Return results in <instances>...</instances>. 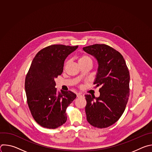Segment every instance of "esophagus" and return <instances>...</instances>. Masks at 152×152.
<instances>
[{"label": "esophagus", "mask_w": 152, "mask_h": 152, "mask_svg": "<svg viewBox=\"0 0 152 152\" xmlns=\"http://www.w3.org/2000/svg\"><path fill=\"white\" fill-rule=\"evenodd\" d=\"M76 95H77V97H79L82 96V94L80 93H77Z\"/></svg>", "instance_id": "34e87169"}]
</instances>
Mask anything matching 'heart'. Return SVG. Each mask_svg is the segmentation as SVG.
Instances as JSON below:
<instances>
[{
  "label": "heart",
  "mask_w": 152,
  "mask_h": 152,
  "mask_svg": "<svg viewBox=\"0 0 152 152\" xmlns=\"http://www.w3.org/2000/svg\"><path fill=\"white\" fill-rule=\"evenodd\" d=\"M86 61H91L90 58L89 56H88L87 55H82L80 56L79 59V62H85ZM68 62H66V64H65V66H66Z\"/></svg>",
  "instance_id": "b5f03b06"
}]
</instances>
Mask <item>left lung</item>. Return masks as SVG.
<instances>
[{"label":"left lung","mask_w":152,"mask_h":152,"mask_svg":"<svg viewBox=\"0 0 152 152\" xmlns=\"http://www.w3.org/2000/svg\"><path fill=\"white\" fill-rule=\"evenodd\" d=\"M83 50L98 62L94 83L95 88L100 87L99 97L85 95L86 120L94 127H107L117 121L124 111L129 96V72L121 54L109 46L96 44Z\"/></svg>","instance_id":"1"}]
</instances>
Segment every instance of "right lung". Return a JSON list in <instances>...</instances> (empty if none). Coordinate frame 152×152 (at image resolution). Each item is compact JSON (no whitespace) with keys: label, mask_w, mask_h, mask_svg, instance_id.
<instances>
[{"label":"right lung","mask_w":152,"mask_h":152,"mask_svg":"<svg viewBox=\"0 0 152 152\" xmlns=\"http://www.w3.org/2000/svg\"><path fill=\"white\" fill-rule=\"evenodd\" d=\"M78 46L53 45L39 51L25 79V91L31 113L43 127L56 129L66 122L67 107L76 99L70 91L57 92L55 78L63 72L65 59Z\"/></svg>","instance_id":"add662e5"}]
</instances>
